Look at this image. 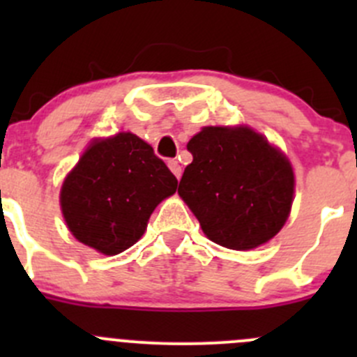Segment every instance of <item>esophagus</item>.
<instances>
[{
	"instance_id": "esophagus-1",
	"label": "esophagus",
	"mask_w": 357,
	"mask_h": 357,
	"mask_svg": "<svg viewBox=\"0 0 357 357\" xmlns=\"http://www.w3.org/2000/svg\"><path fill=\"white\" fill-rule=\"evenodd\" d=\"M167 165H169V169H171V172L172 174L176 176V178H181V165L178 164V160H176V158H171V160L167 162Z\"/></svg>"
}]
</instances>
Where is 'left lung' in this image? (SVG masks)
Listing matches in <instances>:
<instances>
[{
	"label": "left lung",
	"mask_w": 357,
	"mask_h": 357,
	"mask_svg": "<svg viewBox=\"0 0 357 357\" xmlns=\"http://www.w3.org/2000/svg\"><path fill=\"white\" fill-rule=\"evenodd\" d=\"M178 193L218 245L250 250L269 242L290 215L295 178L290 160L247 126H207L186 145Z\"/></svg>",
	"instance_id": "obj_1"
}]
</instances>
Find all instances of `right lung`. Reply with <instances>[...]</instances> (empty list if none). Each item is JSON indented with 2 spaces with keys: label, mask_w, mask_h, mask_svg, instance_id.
<instances>
[{
  "label": "right lung",
  "mask_w": 357,
  "mask_h": 357,
  "mask_svg": "<svg viewBox=\"0 0 357 357\" xmlns=\"http://www.w3.org/2000/svg\"><path fill=\"white\" fill-rule=\"evenodd\" d=\"M178 179L153 149L132 132L95 139L60 190L72 235L100 254L117 255L135 245Z\"/></svg>",
  "instance_id": "right-lung-1"
}]
</instances>
